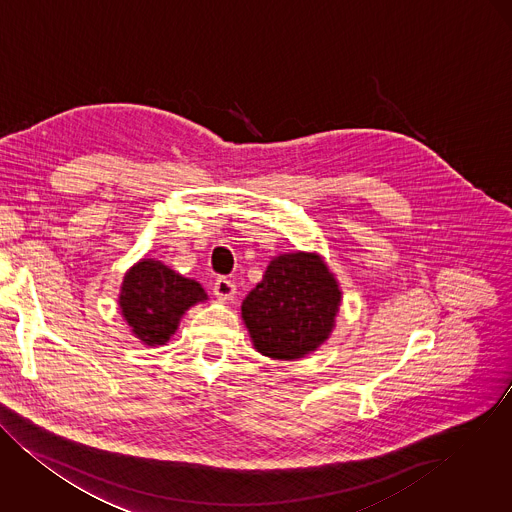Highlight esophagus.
I'll return each instance as SVG.
<instances>
[{"label": "esophagus", "instance_id": "esophagus-1", "mask_svg": "<svg viewBox=\"0 0 512 512\" xmlns=\"http://www.w3.org/2000/svg\"><path fill=\"white\" fill-rule=\"evenodd\" d=\"M212 290H214L216 298H220V300H232L234 294H236V284H234L232 280H228L226 276H218Z\"/></svg>", "mask_w": 512, "mask_h": 512}]
</instances>
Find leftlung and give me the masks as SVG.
<instances>
[{"label":"left lung","instance_id":"obj_1","mask_svg":"<svg viewBox=\"0 0 512 512\" xmlns=\"http://www.w3.org/2000/svg\"><path fill=\"white\" fill-rule=\"evenodd\" d=\"M339 302V286L319 255L286 253L247 294L241 315L259 353L292 360L329 337Z\"/></svg>","mask_w":512,"mask_h":512}]
</instances>
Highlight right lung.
I'll return each instance as SVG.
<instances>
[{
  "label": "right lung",
  "mask_w": 512,
  "mask_h": 512,
  "mask_svg": "<svg viewBox=\"0 0 512 512\" xmlns=\"http://www.w3.org/2000/svg\"><path fill=\"white\" fill-rule=\"evenodd\" d=\"M202 300L206 292L197 280L177 275L152 259L134 265L120 290L122 315L146 345L167 343L181 315Z\"/></svg>",
  "instance_id": "obj_1"
}]
</instances>
